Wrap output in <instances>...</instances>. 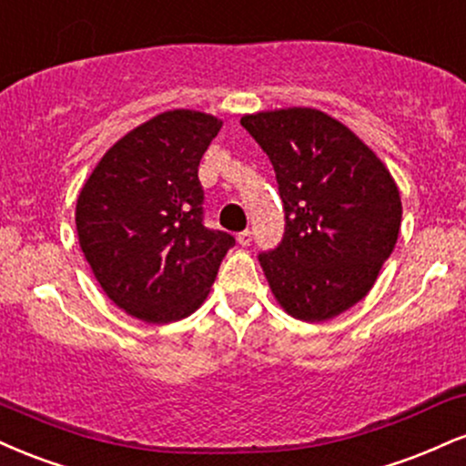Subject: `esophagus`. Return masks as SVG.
<instances>
[{"instance_id": "34e87169", "label": "esophagus", "mask_w": 466, "mask_h": 466, "mask_svg": "<svg viewBox=\"0 0 466 466\" xmlns=\"http://www.w3.org/2000/svg\"><path fill=\"white\" fill-rule=\"evenodd\" d=\"M250 242H253V233L248 231V228H246V231H242L238 235V244L239 246H250Z\"/></svg>"}]
</instances>
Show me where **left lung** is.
I'll list each match as a JSON object with an SVG mask.
<instances>
[{"label":"left lung","mask_w":466,"mask_h":466,"mask_svg":"<svg viewBox=\"0 0 466 466\" xmlns=\"http://www.w3.org/2000/svg\"><path fill=\"white\" fill-rule=\"evenodd\" d=\"M275 167L286 235L259 255L272 297L320 322L369 294L401 227V196L380 157L331 115L309 106L242 115Z\"/></svg>","instance_id":"obj_1"}]
</instances>
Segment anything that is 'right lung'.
I'll return each instance as SVG.
<instances>
[{"instance_id": "obj_1", "label": "right lung", "mask_w": 466, "mask_h": 466, "mask_svg": "<svg viewBox=\"0 0 466 466\" xmlns=\"http://www.w3.org/2000/svg\"><path fill=\"white\" fill-rule=\"evenodd\" d=\"M220 128L211 113H158L119 137L82 185V253L104 294L137 320L167 325L194 314L235 244L202 224L198 166Z\"/></svg>"}]
</instances>
